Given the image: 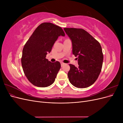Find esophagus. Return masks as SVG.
Returning <instances> with one entry per match:
<instances>
[{"label":"esophagus","instance_id":"34e87169","mask_svg":"<svg viewBox=\"0 0 123 123\" xmlns=\"http://www.w3.org/2000/svg\"><path fill=\"white\" fill-rule=\"evenodd\" d=\"M65 65V63H64V62H61V66L62 67V66H63Z\"/></svg>","mask_w":123,"mask_h":123}]
</instances>
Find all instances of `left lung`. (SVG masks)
<instances>
[{
	"label": "left lung",
	"instance_id": "left-lung-1",
	"mask_svg": "<svg viewBox=\"0 0 123 123\" xmlns=\"http://www.w3.org/2000/svg\"><path fill=\"white\" fill-rule=\"evenodd\" d=\"M72 41V53L78 57L79 67L70 64V83L79 88H87L97 80L101 71L103 54L98 40L83 29L64 28Z\"/></svg>",
	"mask_w": 123,
	"mask_h": 123
}]
</instances>
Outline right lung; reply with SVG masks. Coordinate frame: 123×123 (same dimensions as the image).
<instances>
[{"instance_id": "obj_1", "label": "right lung", "mask_w": 123, "mask_h": 123, "mask_svg": "<svg viewBox=\"0 0 123 123\" xmlns=\"http://www.w3.org/2000/svg\"><path fill=\"white\" fill-rule=\"evenodd\" d=\"M62 28L50 23L39 25L25 43L21 59L25 76L33 85L47 87L52 84L61 69L58 61L51 62L46 58L59 36H64Z\"/></svg>"}]
</instances>
